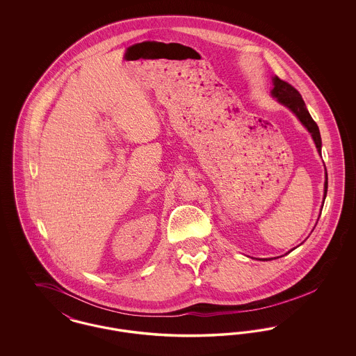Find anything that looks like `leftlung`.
Returning <instances> with one entry per match:
<instances>
[{
	"mask_svg": "<svg viewBox=\"0 0 356 356\" xmlns=\"http://www.w3.org/2000/svg\"><path fill=\"white\" fill-rule=\"evenodd\" d=\"M273 85H275L273 89H272L273 97H276L277 102L286 105L298 116V119L302 121V124L312 135V138L316 144V148H318L319 153L322 152V137H321V132H319V127L311 118L309 112L307 111V106H305L302 95L292 85L280 80L279 77H273ZM327 188H328V179H327V175H325L324 199H325V195H327Z\"/></svg>",
	"mask_w": 356,
	"mask_h": 356,
	"instance_id": "1",
	"label": "left lung"
}]
</instances>
